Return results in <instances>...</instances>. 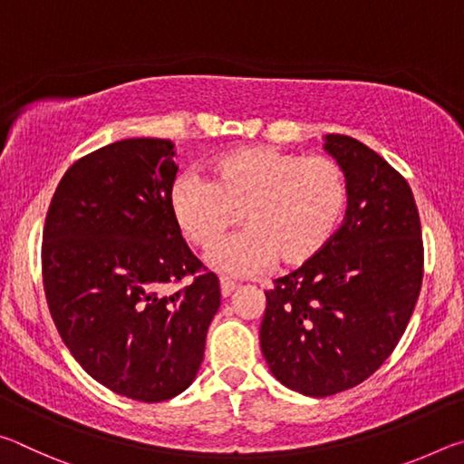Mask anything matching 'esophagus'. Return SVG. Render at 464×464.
Wrapping results in <instances>:
<instances>
[{"label":"esophagus","instance_id":"1","mask_svg":"<svg viewBox=\"0 0 464 464\" xmlns=\"http://www.w3.org/2000/svg\"><path fill=\"white\" fill-rule=\"evenodd\" d=\"M235 290V282L233 280H229V278H221V295H223V298H227V296H231V293Z\"/></svg>","mask_w":464,"mask_h":464}]
</instances>
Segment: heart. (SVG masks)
I'll use <instances>...</instances> for the list:
<instances>
[{
    "instance_id": "heart-1",
    "label": "heart",
    "mask_w": 464,
    "mask_h": 464,
    "mask_svg": "<svg viewBox=\"0 0 464 464\" xmlns=\"http://www.w3.org/2000/svg\"><path fill=\"white\" fill-rule=\"evenodd\" d=\"M210 171L213 179L179 176L171 208L186 237L204 249L243 215L247 229L207 256L215 270L231 276H254L278 257L285 266L315 260L348 213V174L334 157L256 145L221 155Z\"/></svg>"
}]
</instances>
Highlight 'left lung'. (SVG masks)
<instances>
[{
	"instance_id": "1",
	"label": "left lung",
	"mask_w": 464,
	"mask_h": 464,
	"mask_svg": "<svg viewBox=\"0 0 464 464\" xmlns=\"http://www.w3.org/2000/svg\"><path fill=\"white\" fill-rule=\"evenodd\" d=\"M324 140L348 174V213L315 260L274 280L260 327L270 372L307 397L356 387L391 356L423 276L420 215L405 178L356 139Z\"/></svg>"
}]
</instances>
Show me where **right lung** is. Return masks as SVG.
Here are the masks:
<instances>
[{"mask_svg": "<svg viewBox=\"0 0 464 464\" xmlns=\"http://www.w3.org/2000/svg\"><path fill=\"white\" fill-rule=\"evenodd\" d=\"M168 139H122L75 161L54 190L43 278L59 335L92 379L143 403L194 382L221 304L171 208L178 166Z\"/></svg>", "mask_w": 464, "mask_h": 464, "instance_id": "add662e5", "label": "right lung"}]
</instances>
